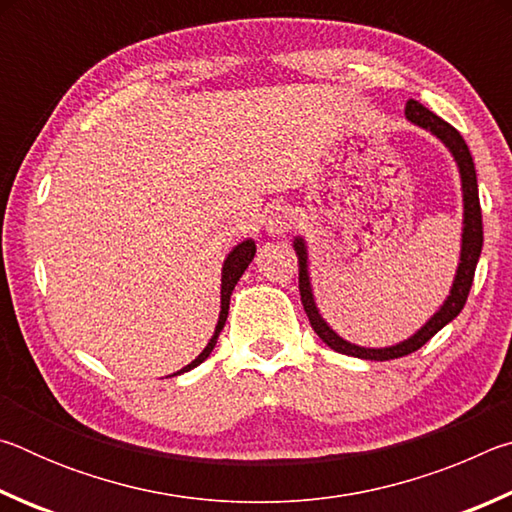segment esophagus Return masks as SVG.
<instances>
[{
	"mask_svg": "<svg viewBox=\"0 0 512 512\" xmlns=\"http://www.w3.org/2000/svg\"><path fill=\"white\" fill-rule=\"evenodd\" d=\"M293 219H296V214H293V210H291L289 205L273 203L266 210L264 225H266V230L271 232V235H282V232H287L291 228Z\"/></svg>",
	"mask_w": 512,
	"mask_h": 512,
	"instance_id": "34e87169",
	"label": "esophagus"
}]
</instances>
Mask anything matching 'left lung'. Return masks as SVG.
Wrapping results in <instances>:
<instances>
[{"label": "left lung", "mask_w": 512, "mask_h": 512, "mask_svg": "<svg viewBox=\"0 0 512 512\" xmlns=\"http://www.w3.org/2000/svg\"><path fill=\"white\" fill-rule=\"evenodd\" d=\"M404 115H406V119L413 121V124L427 128V131L436 135L438 140L443 142L449 151H452L454 160L458 164V173H461V187H463L461 262H458L452 291H449V296L443 302V307H440L436 314H433L427 323H424V327H420L418 332L411 336V339L391 345V348H359V345L341 339V336L325 323L323 316L318 314L314 293H311L309 271H307V246H305V239L296 237V241H293V248H296L298 264H300L298 287H300L302 307H305L309 323H311V327H314V332L320 336V339H323V343H327L329 348L336 352L348 354V357H359V359H370V361H388V359L406 357V354L420 350L433 334H438L440 329H443L447 323H452V320L461 314V309L465 307V300H467V296H470L476 262H479V257H481L483 221H481L479 185H476L474 160L470 155V149H467V144L463 140V135L458 133L454 126H449L445 119H440L438 115H433L429 108H424L420 101H413V99L406 101Z\"/></svg>", "instance_id": "obj_1"}]
</instances>
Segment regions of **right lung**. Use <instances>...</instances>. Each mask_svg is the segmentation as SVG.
Instances as JSON below:
<instances>
[{
  "mask_svg": "<svg viewBox=\"0 0 512 512\" xmlns=\"http://www.w3.org/2000/svg\"><path fill=\"white\" fill-rule=\"evenodd\" d=\"M255 250H257L255 248V241L253 239H246V241H241L239 246L232 248V253L225 257L223 273H221V314H219V323H216V329H214V336L210 339V343L205 345V350L198 354V357L192 363H189V366H185L183 370H178L176 375H180V372H187V370L196 368L198 363H203L212 354L214 345H216V339H219V334H221V329L225 325V320H228V309H230L232 291H235V284L239 282V277L244 275L248 264L253 262Z\"/></svg>",
  "mask_w": 512,
  "mask_h": 512,
  "instance_id": "1",
  "label": "right lung"
}]
</instances>
